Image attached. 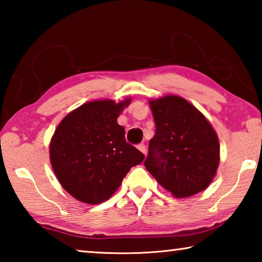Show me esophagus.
Returning <instances> with one entry per match:
<instances>
[{
  "label": "esophagus",
  "instance_id": "34e87169",
  "mask_svg": "<svg viewBox=\"0 0 262 262\" xmlns=\"http://www.w3.org/2000/svg\"><path fill=\"white\" fill-rule=\"evenodd\" d=\"M137 149H139L140 150V151L142 152V154H147V148H145V145L144 144H139V145H137Z\"/></svg>",
  "mask_w": 262,
  "mask_h": 262
}]
</instances>
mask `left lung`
<instances>
[{"label": "left lung", "mask_w": 262, "mask_h": 262, "mask_svg": "<svg viewBox=\"0 0 262 262\" xmlns=\"http://www.w3.org/2000/svg\"><path fill=\"white\" fill-rule=\"evenodd\" d=\"M156 133L144 166L176 198L202 192L214 179L220 142L205 115L187 100L168 95L149 100Z\"/></svg>", "instance_id": "obj_1"}]
</instances>
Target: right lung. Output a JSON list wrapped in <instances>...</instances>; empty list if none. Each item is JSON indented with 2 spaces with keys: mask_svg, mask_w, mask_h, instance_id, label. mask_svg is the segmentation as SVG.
Listing matches in <instances>:
<instances>
[{
  "mask_svg": "<svg viewBox=\"0 0 262 262\" xmlns=\"http://www.w3.org/2000/svg\"><path fill=\"white\" fill-rule=\"evenodd\" d=\"M130 98L120 103L89 101L66 115L50 143L57 180L76 200L98 205L112 196L130 167L144 155L127 143L117 119Z\"/></svg>",
  "mask_w": 262,
  "mask_h": 262,
  "instance_id": "right-lung-1",
  "label": "right lung"
}]
</instances>
